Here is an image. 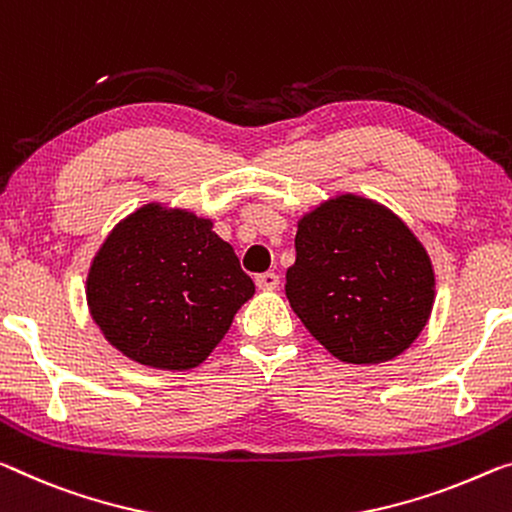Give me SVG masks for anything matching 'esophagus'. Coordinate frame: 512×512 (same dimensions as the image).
<instances>
[{"instance_id": "34e87169", "label": "esophagus", "mask_w": 512, "mask_h": 512, "mask_svg": "<svg viewBox=\"0 0 512 512\" xmlns=\"http://www.w3.org/2000/svg\"><path fill=\"white\" fill-rule=\"evenodd\" d=\"M255 282H257L259 289H275L280 285V275L273 273V271H266V273H259Z\"/></svg>"}]
</instances>
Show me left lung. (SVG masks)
I'll use <instances>...</instances> for the list:
<instances>
[{"mask_svg": "<svg viewBox=\"0 0 512 512\" xmlns=\"http://www.w3.org/2000/svg\"><path fill=\"white\" fill-rule=\"evenodd\" d=\"M285 291L291 310L335 358L378 364L424 330L435 273L399 216L373 200L339 196L298 221Z\"/></svg>", "mask_w": 512, "mask_h": 512, "instance_id": "left-lung-1", "label": "left lung"}]
</instances>
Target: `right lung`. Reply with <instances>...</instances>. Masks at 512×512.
Listing matches in <instances>:
<instances>
[{"label": "right lung", "mask_w": 512, "mask_h": 512, "mask_svg": "<svg viewBox=\"0 0 512 512\" xmlns=\"http://www.w3.org/2000/svg\"><path fill=\"white\" fill-rule=\"evenodd\" d=\"M255 294L232 246L212 221L145 205L97 250L86 280L93 321L104 337L145 367H198Z\"/></svg>", "instance_id": "1"}]
</instances>
